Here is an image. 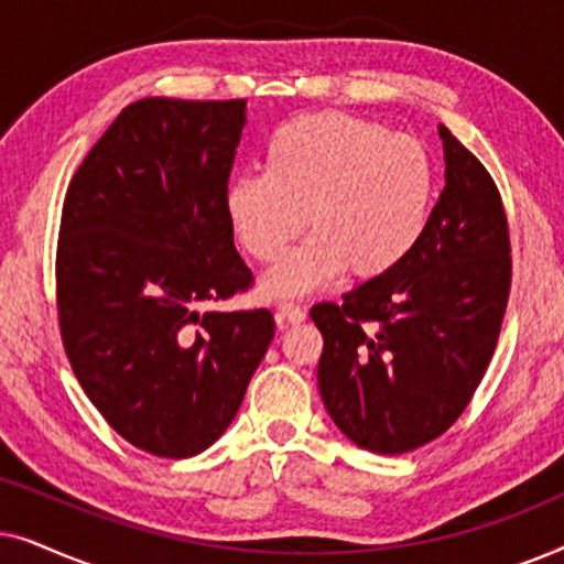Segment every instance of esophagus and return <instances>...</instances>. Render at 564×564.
I'll return each mask as SVG.
<instances>
[{
  "instance_id": "1",
  "label": "esophagus",
  "mask_w": 564,
  "mask_h": 564,
  "mask_svg": "<svg viewBox=\"0 0 564 564\" xmlns=\"http://www.w3.org/2000/svg\"><path fill=\"white\" fill-rule=\"evenodd\" d=\"M305 311L295 303H282L280 311H276V323L284 326V323H303Z\"/></svg>"
}]
</instances>
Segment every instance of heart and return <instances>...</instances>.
I'll return each instance as SVG.
<instances>
[{"label": "heart", "instance_id": "obj_1", "mask_svg": "<svg viewBox=\"0 0 564 564\" xmlns=\"http://www.w3.org/2000/svg\"><path fill=\"white\" fill-rule=\"evenodd\" d=\"M431 195L434 169L415 138L346 112H313L269 135L264 172L228 182L226 215L243 251L264 264L305 223L313 228L261 280L267 297H292L346 267L361 280L398 267L426 228Z\"/></svg>", "mask_w": 564, "mask_h": 564}]
</instances>
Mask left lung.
<instances>
[{"instance_id": "8db88e82", "label": "left lung", "mask_w": 564, "mask_h": 564, "mask_svg": "<svg viewBox=\"0 0 564 564\" xmlns=\"http://www.w3.org/2000/svg\"><path fill=\"white\" fill-rule=\"evenodd\" d=\"M444 189L411 253L344 303L313 305L318 390L341 434L375 454L442 436L496 351L511 290V241L496 182L438 126Z\"/></svg>"}]
</instances>
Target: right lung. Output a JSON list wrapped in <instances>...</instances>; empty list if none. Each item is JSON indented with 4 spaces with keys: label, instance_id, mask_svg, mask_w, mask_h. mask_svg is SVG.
Wrapping results in <instances>:
<instances>
[{
    "label": "right lung",
    "instance_id": "1",
    "mask_svg": "<svg viewBox=\"0 0 564 564\" xmlns=\"http://www.w3.org/2000/svg\"><path fill=\"white\" fill-rule=\"evenodd\" d=\"M243 126L246 99H138L64 199L66 357L105 421L156 457H195L223 436L274 336L264 307L203 311L251 284L226 215Z\"/></svg>",
    "mask_w": 564,
    "mask_h": 564
}]
</instances>
